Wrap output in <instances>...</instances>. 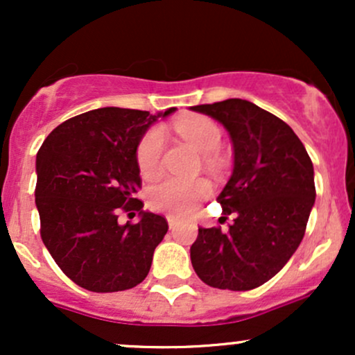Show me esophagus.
Wrapping results in <instances>:
<instances>
[{"label": "esophagus", "mask_w": 355, "mask_h": 355, "mask_svg": "<svg viewBox=\"0 0 355 355\" xmlns=\"http://www.w3.org/2000/svg\"><path fill=\"white\" fill-rule=\"evenodd\" d=\"M166 222H168L170 229H175V227L178 225V218L173 217V215H168V217H166Z\"/></svg>", "instance_id": "esophagus-1"}]
</instances>
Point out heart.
<instances>
[{
    "label": "heart",
    "mask_w": 355,
    "mask_h": 355,
    "mask_svg": "<svg viewBox=\"0 0 355 355\" xmlns=\"http://www.w3.org/2000/svg\"><path fill=\"white\" fill-rule=\"evenodd\" d=\"M175 128L197 152L211 155L222 146V130L210 118L191 115L180 118ZM164 130L155 126L148 130L137 146V165L144 178H155L160 173V160L164 152ZM211 193L210 183L207 180H177L166 178L148 190V203L155 211L187 217L198 209V205Z\"/></svg>",
    "instance_id": "b5f03b06"
}]
</instances>
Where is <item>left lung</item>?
Here are the masks:
<instances>
[{
  "instance_id": "8db88e82",
  "label": "left lung",
  "mask_w": 355,
  "mask_h": 355,
  "mask_svg": "<svg viewBox=\"0 0 355 355\" xmlns=\"http://www.w3.org/2000/svg\"><path fill=\"white\" fill-rule=\"evenodd\" d=\"M217 120L234 145V170L217 197L229 232L198 229L190 259L202 282L252 291L270 280L302 242L315 202L313 165L285 121L252 101L229 98L190 107Z\"/></svg>"
}]
</instances>
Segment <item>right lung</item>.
I'll list each match as a JSON object with an SVG mask.
<instances>
[{
	"label": "right lung",
	"instance_id": "right-lung-1",
	"mask_svg": "<svg viewBox=\"0 0 355 355\" xmlns=\"http://www.w3.org/2000/svg\"><path fill=\"white\" fill-rule=\"evenodd\" d=\"M116 107L81 113L56 126L36 153L35 202L42 239L55 262L80 287L118 292L144 282L168 223L141 210L137 146L158 118ZM137 209V224L117 222Z\"/></svg>",
	"mask_w": 355,
	"mask_h": 355
}]
</instances>
